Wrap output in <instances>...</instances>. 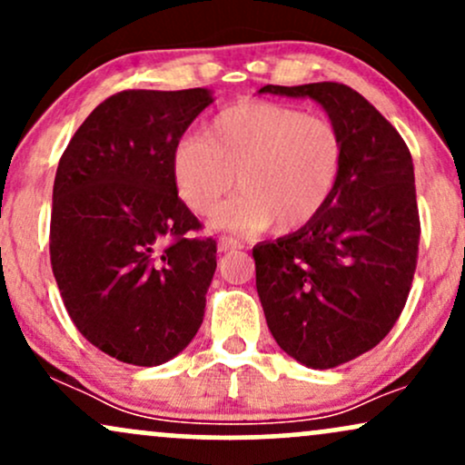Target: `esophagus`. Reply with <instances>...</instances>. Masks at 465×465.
<instances>
[{
	"label": "esophagus",
	"instance_id": "1",
	"mask_svg": "<svg viewBox=\"0 0 465 465\" xmlns=\"http://www.w3.org/2000/svg\"><path fill=\"white\" fill-rule=\"evenodd\" d=\"M238 247H240V242L236 238H229V236L218 238V251H221V253H227V251H233Z\"/></svg>",
	"mask_w": 465,
	"mask_h": 465
}]
</instances>
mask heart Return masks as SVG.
<instances>
[{
  "label": "heart",
  "instance_id": "obj_1",
  "mask_svg": "<svg viewBox=\"0 0 465 465\" xmlns=\"http://www.w3.org/2000/svg\"><path fill=\"white\" fill-rule=\"evenodd\" d=\"M345 165L336 122L297 106L244 100L218 111L203 135L173 153V181L190 212L207 216L233 188L242 194L218 210L214 225L236 232L291 233L332 199Z\"/></svg>",
  "mask_w": 465,
  "mask_h": 465
}]
</instances>
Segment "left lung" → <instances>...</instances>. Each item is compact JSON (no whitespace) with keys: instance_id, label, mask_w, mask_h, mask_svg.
I'll return each mask as SVG.
<instances>
[{"instance_id":"obj_1","label":"left lung","mask_w":465,"mask_h":465,"mask_svg":"<svg viewBox=\"0 0 465 465\" xmlns=\"http://www.w3.org/2000/svg\"><path fill=\"white\" fill-rule=\"evenodd\" d=\"M260 94L317 100L345 135L343 174L322 214L253 249L277 345L330 370L376 348L404 311L420 247L413 159L391 122L348 84H266Z\"/></svg>"}]
</instances>
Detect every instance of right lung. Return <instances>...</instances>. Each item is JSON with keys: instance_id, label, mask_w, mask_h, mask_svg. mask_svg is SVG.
Instances as JSON below:
<instances>
[{"instance_id": "obj_1", "label": "right lung", "mask_w": 465, "mask_h": 465, "mask_svg": "<svg viewBox=\"0 0 465 465\" xmlns=\"http://www.w3.org/2000/svg\"><path fill=\"white\" fill-rule=\"evenodd\" d=\"M207 89H126L89 114L56 168L50 262L78 332L153 367L194 339L216 271V240L179 199L173 153Z\"/></svg>"}]
</instances>
